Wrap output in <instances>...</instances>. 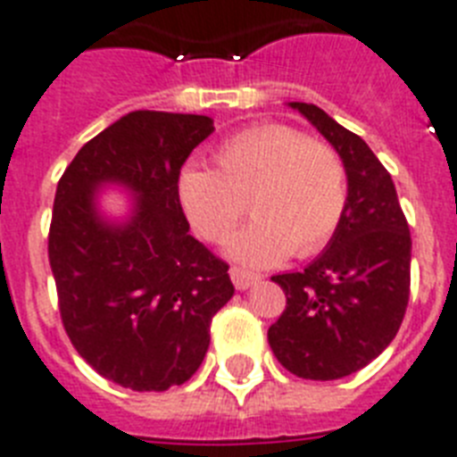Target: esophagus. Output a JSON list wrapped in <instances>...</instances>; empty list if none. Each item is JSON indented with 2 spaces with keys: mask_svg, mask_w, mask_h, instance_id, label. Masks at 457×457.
<instances>
[{
  "mask_svg": "<svg viewBox=\"0 0 457 457\" xmlns=\"http://www.w3.org/2000/svg\"><path fill=\"white\" fill-rule=\"evenodd\" d=\"M229 277H232V284L237 287V291H246V288H251L255 281L261 279L258 274H251L246 272V270H239V267H232V270H229Z\"/></svg>",
  "mask_w": 457,
  "mask_h": 457,
  "instance_id": "34e87169",
  "label": "esophagus"
}]
</instances>
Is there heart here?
Segmentation results:
<instances>
[{"label":"heart","instance_id":"1","mask_svg":"<svg viewBox=\"0 0 457 457\" xmlns=\"http://www.w3.org/2000/svg\"><path fill=\"white\" fill-rule=\"evenodd\" d=\"M178 199L206 241L225 239L246 204L253 220L229 237L225 253L244 267H272L331 241L347 206V170L331 145L291 126L261 124L218 147L216 170L185 166Z\"/></svg>","mask_w":457,"mask_h":457}]
</instances>
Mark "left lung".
<instances>
[{
    "label": "left lung",
    "instance_id": "left-lung-1",
    "mask_svg": "<svg viewBox=\"0 0 457 457\" xmlns=\"http://www.w3.org/2000/svg\"><path fill=\"white\" fill-rule=\"evenodd\" d=\"M333 145L347 170V206L328 246L303 272L272 277L287 310L270 326L274 357L293 376L337 380L395 340L409 305L411 232L395 183L357 133L317 105L288 103Z\"/></svg>",
    "mask_w": 457,
    "mask_h": 457
}]
</instances>
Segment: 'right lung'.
<instances>
[{"mask_svg": "<svg viewBox=\"0 0 457 457\" xmlns=\"http://www.w3.org/2000/svg\"><path fill=\"white\" fill-rule=\"evenodd\" d=\"M213 133L204 114L136 110L88 140L58 180L48 262L74 350L103 378L164 392L202 366L211 319L235 295L228 262L190 235L178 199L185 159ZM110 184L129 213L97 206Z\"/></svg>", "mask_w": 457, "mask_h": 457, "instance_id": "add662e5", "label": "right lung"}]
</instances>
